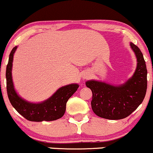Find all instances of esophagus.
I'll return each mask as SVG.
<instances>
[{
	"mask_svg": "<svg viewBox=\"0 0 153 153\" xmlns=\"http://www.w3.org/2000/svg\"><path fill=\"white\" fill-rule=\"evenodd\" d=\"M89 76H90V74H89L85 73V74H84L82 77H83V79H86V78H87V77H88Z\"/></svg>",
	"mask_w": 153,
	"mask_h": 153,
	"instance_id": "1",
	"label": "esophagus"
}]
</instances>
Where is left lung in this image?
I'll return each instance as SVG.
<instances>
[{"mask_svg":"<svg viewBox=\"0 0 153 153\" xmlns=\"http://www.w3.org/2000/svg\"><path fill=\"white\" fill-rule=\"evenodd\" d=\"M130 46L137 63L134 73L127 81L119 85L93 79L86 82L92 92V109L99 117L122 119L133 113L145 98L147 87L146 63L140 48L132 42Z\"/></svg>","mask_w":153,"mask_h":153,"instance_id":"left-lung-1","label":"left lung"}]
</instances>
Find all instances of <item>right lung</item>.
Wrapping results in <instances>:
<instances>
[{"label":"right lung","instance_id":"1","mask_svg":"<svg viewBox=\"0 0 153 153\" xmlns=\"http://www.w3.org/2000/svg\"><path fill=\"white\" fill-rule=\"evenodd\" d=\"M16 49L17 46H15L9 55L6 73L7 94L12 106L19 114L30 121H51L61 118L66 111L68 100L79 86L78 84L74 83L60 87L51 97L40 102H32L26 100L18 95L12 79L13 55Z\"/></svg>","mask_w":153,"mask_h":153}]
</instances>
